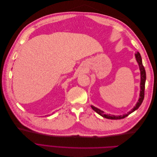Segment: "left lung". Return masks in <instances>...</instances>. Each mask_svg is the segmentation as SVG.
<instances>
[{"label":"left lung","instance_id":"1","mask_svg":"<svg viewBox=\"0 0 157 157\" xmlns=\"http://www.w3.org/2000/svg\"><path fill=\"white\" fill-rule=\"evenodd\" d=\"M135 56H136V59L137 62L138 63L139 65V67H140V74H141V82H140V98L138 99V101L136 104V106H134V107L130 111L128 112L126 115H118V116H115L113 115H108V114H105L103 111H101L100 109H98L97 107H94L93 105H91V107L92 108V109L94 111H96L97 113H98L99 115H101V117L108 118V119H112V120H117V119H122V118H124L125 117H126L127 116H128L131 114L132 113H133L134 111H135L136 110H137V109L140 107V106L141 105V104L144 101V95H145V80H146V73H145V68L143 65V63H142V59H141V57L140 54L138 52H136L135 54Z\"/></svg>","mask_w":157,"mask_h":157}]
</instances>
